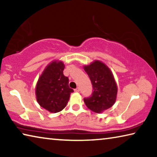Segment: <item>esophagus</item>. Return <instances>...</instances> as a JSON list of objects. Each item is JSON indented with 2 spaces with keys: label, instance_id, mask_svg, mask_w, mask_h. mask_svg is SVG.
I'll use <instances>...</instances> for the list:
<instances>
[{
  "label": "esophagus",
  "instance_id": "obj_1",
  "mask_svg": "<svg viewBox=\"0 0 157 157\" xmlns=\"http://www.w3.org/2000/svg\"><path fill=\"white\" fill-rule=\"evenodd\" d=\"M74 91H75V92H77V93H78V92H79V88H77V89H75V90H74Z\"/></svg>",
  "mask_w": 157,
  "mask_h": 157
}]
</instances>
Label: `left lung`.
I'll use <instances>...</instances> for the list:
<instances>
[{"instance_id": "8db88e82", "label": "left lung", "mask_w": 157, "mask_h": 157, "mask_svg": "<svg viewBox=\"0 0 157 157\" xmlns=\"http://www.w3.org/2000/svg\"><path fill=\"white\" fill-rule=\"evenodd\" d=\"M94 88L91 97L84 98L85 105L95 113H101L116 102L118 86L111 69L100 60L84 65Z\"/></svg>"}]
</instances>
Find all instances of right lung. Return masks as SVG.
Segmentation results:
<instances>
[{
  "instance_id": "right-lung-1",
  "label": "right lung",
  "mask_w": 157,
  "mask_h": 157,
  "mask_svg": "<svg viewBox=\"0 0 157 157\" xmlns=\"http://www.w3.org/2000/svg\"><path fill=\"white\" fill-rule=\"evenodd\" d=\"M64 68L62 61H52L46 66L37 81L36 101L49 112L57 113L63 110L73 92L68 86V77L63 75Z\"/></svg>"
}]
</instances>
